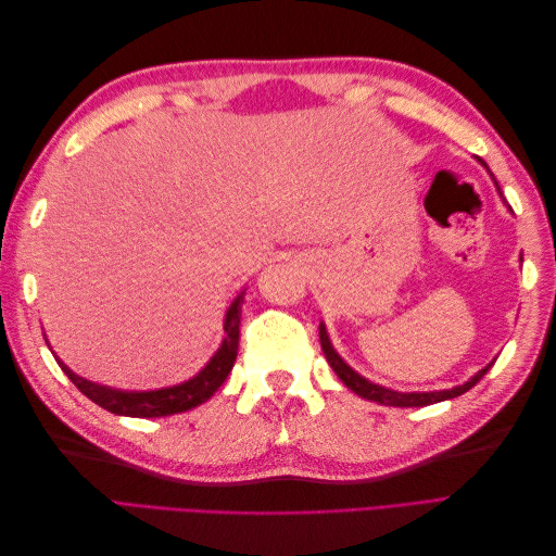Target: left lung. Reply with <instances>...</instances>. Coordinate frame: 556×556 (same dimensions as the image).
Returning a JSON list of instances; mask_svg holds the SVG:
<instances>
[{
  "label": "left lung",
  "instance_id": "obj_1",
  "mask_svg": "<svg viewBox=\"0 0 556 556\" xmlns=\"http://www.w3.org/2000/svg\"><path fill=\"white\" fill-rule=\"evenodd\" d=\"M319 343H323V352H325V357H327L329 366L333 368V374L341 378V382H343L345 387H350L352 392L359 394V396L366 399V401H376V403H382V406H394V408H422V406H431V403H439V401H445V399L459 396V394L468 392L470 387H473L476 382H480V378H482L486 371H490V366H492V364H490L486 368H482V371L476 374L468 382H464V384H459V387H452V390L403 394V392H394V390H384V387L368 382L366 378H362L359 374L352 371V368H350L339 355H336V350L331 348L329 336H327V331H325L323 325H319Z\"/></svg>",
  "mask_w": 556,
  "mask_h": 556
}]
</instances>
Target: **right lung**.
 Masks as SVG:
<instances>
[{"instance_id": "add662e5", "label": "right lung", "mask_w": 556, "mask_h": 556, "mask_svg": "<svg viewBox=\"0 0 556 556\" xmlns=\"http://www.w3.org/2000/svg\"><path fill=\"white\" fill-rule=\"evenodd\" d=\"M241 304H243V296L233 301L227 311L223 348L215 352V357L204 366V371H199L188 382L164 387V390H153V392H123V390H111V387H104V384H94L90 380H83L76 374H72L62 362L58 364L66 374V378H70L83 394L109 413L127 415V417H164V415L185 413L199 406V403L208 401L217 392V387L227 380L233 362H237Z\"/></svg>"}]
</instances>
